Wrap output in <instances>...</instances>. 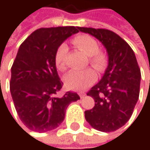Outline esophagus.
Here are the masks:
<instances>
[{"label": "esophagus", "instance_id": "34e87169", "mask_svg": "<svg viewBox=\"0 0 150 150\" xmlns=\"http://www.w3.org/2000/svg\"><path fill=\"white\" fill-rule=\"evenodd\" d=\"M79 96H80V97H81V98H84V97H85V96H86V94H85V93L81 92V93H79Z\"/></svg>", "mask_w": 150, "mask_h": 150}]
</instances>
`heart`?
<instances>
[{
  "mask_svg": "<svg viewBox=\"0 0 150 150\" xmlns=\"http://www.w3.org/2000/svg\"><path fill=\"white\" fill-rule=\"evenodd\" d=\"M73 43L81 52L88 56L89 63L96 69H101L104 64V56L98 51V43L95 38L88 35H79L73 39ZM69 47L66 43H62L54 54V62L59 69L65 68V58ZM96 80V75L91 69L85 70H72L64 76L65 86L69 89L83 91L91 86Z\"/></svg>",
  "mask_w": 150,
  "mask_h": 150,
  "instance_id": "obj_1",
  "label": "heart"
}]
</instances>
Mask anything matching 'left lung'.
<instances>
[{
	"label": "left lung",
	"mask_w": 150,
	"mask_h": 150,
	"mask_svg": "<svg viewBox=\"0 0 150 150\" xmlns=\"http://www.w3.org/2000/svg\"><path fill=\"white\" fill-rule=\"evenodd\" d=\"M78 29L99 40L108 57L104 75L87 94L94 98L95 107L85 111V119L99 131H115L129 120L139 98L141 71L135 53L110 30L81 27Z\"/></svg>",
	"instance_id": "left-lung-1"
}]
</instances>
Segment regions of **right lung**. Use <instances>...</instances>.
Returning <instances> with one entry per match:
<instances>
[{
  "mask_svg": "<svg viewBox=\"0 0 150 150\" xmlns=\"http://www.w3.org/2000/svg\"><path fill=\"white\" fill-rule=\"evenodd\" d=\"M78 27L42 28L20 46L11 68L10 92L23 124L35 132L59 127L68 106L80 99L73 92L56 96L63 83L57 74L54 54L60 44L78 33Z\"/></svg>",
  "mask_w": 150,
  "mask_h": 150,
  "instance_id": "obj_1",
  "label": "right lung"
}]
</instances>
